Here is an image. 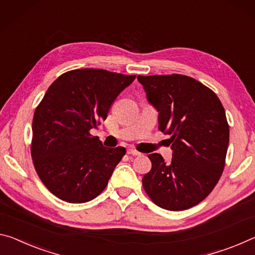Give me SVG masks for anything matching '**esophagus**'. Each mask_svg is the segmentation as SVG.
<instances>
[{"label": "esophagus", "mask_w": 255, "mask_h": 255, "mask_svg": "<svg viewBox=\"0 0 255 255\" xmlns=\"http://www.w3.org/2000/svg\"><path fill=\"white\" fill-rule=\"evenodd\" d=\"M128 155H132V156H140L141 153L139 151H136L134 149H128Z\"/></svg>", "instance_id": "34e87169"}]
</instances>
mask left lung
I'll use <instances>...</instances> for the list:
<instances>
[{
    "instance_id": "left-lung-1",
    "label": "left lung",
    "mask_w": 255,
    "mask_h": 255,
    "mask_svg": "<svg viewBox=\"0 0 255 255\" xmlns=\"http://www.w3.org/2000/svg\"><path fill=\"white\" fill-rule=\"evenodd\" d=\"M149 103L159 112V130L170 134L173 159L151 153L142 185L162 209L185 210L211 193L224 172L229 125L217 95L183 74L137 76Z\"/></svg>"
}]
</instances>
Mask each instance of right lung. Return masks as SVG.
Listing matches in <instances>:
<instances>
[{
  "label": "right lung",
  "instance_id": "add662e5",
  "mask_svg": "<svg viewBox=\"0 0 255 255\" xmlns=\"http://www.w3.org/2000/svg\"><path fill=\"white\" fill-rule=\"evenodd\" d=\"M135 76L102 69L61 74L46 91L32 120L31 158L44 185L58 199L83 203L102 193L125 148H105L91 128Z\"/></svg>",
  "mask_w": 255,
  "mask_h": 255
}]
</instances>
